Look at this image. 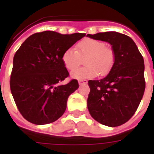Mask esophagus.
Wrapping results in <instances>:
<instances>
[{
    "instance_id": "esophagus-1",
    "label": "esophagus",
    "mask_w": 154,
    "mask_h": 154,
    "mask_svg": "<svg viewBox=\"0 0 154 154\" xmlns=\"http://www.w3.org/2000/svg\"><path fill=\"white\" fill-rule=\"evenodd\" d=\"M79 85H85V84H87V81L86 80H80L79 82Z\"/></svg>"
}]
</instances>
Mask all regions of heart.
<instances>
[{"label":"heart","mask_w":154,"mask_h":154,"mask_svg":"<svg viewBox=\"0 0 154 154\" xmlns=\"http://www.w3.org/2000/svg\"><path fill=\"white\" fill-rule=\"evenodd\" d=\"M76 49H66L62 54V62L69 71L76 69L85 58L84 68L73 71L71 77L75 79H88L97 75L105 76L111 71L115 63V52L106 46L104 42L85 38L76 45Z\"/></svg>","instance_id":"b5f03b06"}]
</instances>
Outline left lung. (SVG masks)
Wrapping results in <instances>:
<instances>
[{"mask_svg":"<svg viewBox=\"0 0 154 154\" xmlns=\"http://www.w3.org/2000/svg\"><path fill=\"white\" fill-rule=\"evenodd\" d=\"M87 37L109 42L115 52V63L109 73L101 80L88 82V109L99 123L119 126L134 116L143 97V57L134 41L122 33L98 32Z\"/></svg>","mask_w":154,"mask_h":154,"instance_id":"8db88e82","label":"left lung"}]
</instances>
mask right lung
I'll use <instances>...</instances> for the list:
<instances>
[{
  "instance_id": "add662e5",
  "label": "right lung",
  "mask_w": 154,
  "mask_h": 154,
  "mask_svg": "<svg viewBox=\"0 0 154 154\" xmlns=\"http://www.w3.org/2000/svg\"><path fill=\"white\" fill-rule=\"evenodd\" d=\"M85 33L60 34L53 31L36 32L16 52L10 77V89L23 117L35 125L60 118L68 97L79 87L77 80L58 83L69 77L62 54Z\"/></svg>"
}]
</instances>
